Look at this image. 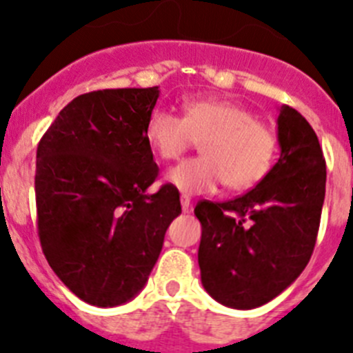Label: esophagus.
Returning <instances> with one entry per match:
<instances>
[{"mask_svg":"<svg viewBox=\"0 0 353 353\" xmlns=\"http://www.w3.org/2000/svg\"><path fill=\"white\" fill-rule=\"evenodd\" d=\"M180 203H182V210L183 212H189L191 210V198L187 194L180 196Z\"/></svg>","mask_w":353,"mask_h":353,"instance_id":"esophagus-1","label":"esophagus"}]
</instances>
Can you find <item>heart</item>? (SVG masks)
I'll return each instance as SVG.
<instances>
[{"label":"heart","mask_w":353,"mask_h":353,"mask_svg":"<svg viewBox=\"0 0 353 353\" xmlns=\"http://www.w3.org/2000/svg\"><path fill=\"white\" fill-rule=\"evenodd\" d=\"M150 148L173 161L199 141L201 155L187 159L166 174L183 194H207L221 183L230 191H248L269 174L277 138L267 123L248 109L228 101L198 99L183 102L182 118L154 109L145 125Z\"/></svg>","instance_id":"1"}]
</instances>
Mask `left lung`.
Segmentation results:
<instances>
[{
  "label": "left lung",
  "mask_w": 353,
  "mask_h": 353,
  "mask_svg": "<svg viewBox=\"0 0 353 353\" xmlns=\"http://www.w3.org/2000/svg\"><path fill=\"white\" fill-rule=\"evenodd\" d=\"M277 141L281 155L252 191L194 208L201 283L233 310L260 307L285 292L316 242L327 179L316 134L299 111L281 105Z\"/></svg>",
  "instance_id": "obj_1"
}]
</instances>
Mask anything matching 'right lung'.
I'll use <instances>...</instances> for the list:
<instances>
[{"instance_id":"add662e5","label":"right lung","mask_w":353,"mask_h":353,"mask_svg":"<svg viewBox=\"0 0 353 353\" xmlns=\"http://www.w3.org/2000/svg\"><path fill=\"white\" fill-rule=\"evenodd\" d=\"M154 88L99 90L68 102L37 148L39 239L81 301L125 304L143 290L164 235L182 214L179 189H148L159 168L145 125Z\"/></svg>"}]
</instances>
